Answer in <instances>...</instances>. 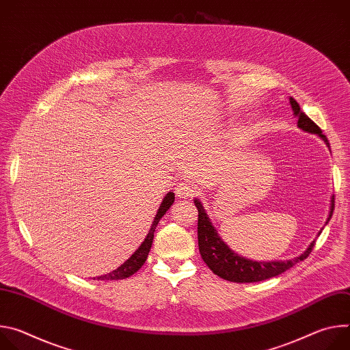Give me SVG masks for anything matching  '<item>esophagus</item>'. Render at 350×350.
Listing matches in <instances>:
<instances>
[{
  "instance_id": "esophagus-1",
  "label": "esophagus",
  "mask_w": 350,
  "mask_h": 350,
  "mask_svg": "<svg viewBox=\"0 0 350 350\" xmlns=\"http://www.w3.org/2000/svg\"><path fill=\"white\" fill-rule=\"evenodd\" d=\"M195 192V187L188 183V181H183V183H178L177 187H176V193L178 198H188V196H192V193Z\"/></svg>"
}]
</instances>
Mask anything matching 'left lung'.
Masks as SVG:
<instances>
[{"instance_id":"left-lung-1","label":"left lung","mask_w":350,"mask_h":350,"mask_svg":"<svg viewBox=\"0 0 350 350\" xmlns=\"http://www.w3.org/2000/svg\"><path fill=\"white\" fill-rule=\"evenodd\" d=\"M289 104L293 111V116L297 118V127L306 133L319 135L329 146V142H328L327 137L323 134L321 129L301 111V107H299V104L292 96L289 98ZM193 204L198 209L199 252H201L204 262L208 265V267L216 275H219L223 280L231 281V282H258V281H263V280L275 277V275L284 273L285 270L291 269L292 266H295L297 262L305 260L310 255L312 249L316 243V239L312 241L304 254H301L293 259H289V260L258 262V260L246 259V258L238 255L237 252H234L232 249L221 239V237L219 235L213 223L211 221V217L208 216V213L201 202V199L193 198ZM334 204H335V201H334V195H332L329 213H328V219H327L325 224L332 217ZM321 230H320V232H321Z\"/></svg>"}]
</instances>
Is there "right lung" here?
<instances>
[{
	"instance_id": "add662e5",
	"label": "right lung",
	"mask_w": 350,
	"mask_h": 350,
	"mask_svg": "<svg viewBox=\"0 0 350 350\" xmlns=\"http://www.w3.org/2000/svg\"><path fill=\"white\" fill-rule=\"evenodd\" d=\"M173 202H174V192L169 191V192L165 195L163 201H162V204H161V206H159V209H158V212H157V216H155V219H154V221H152L151 228H149V232L146 234L145 239H144L142 243L138 246L137 251H135L122 266H119L116 270H113V271H111V273H108V274H105V275L98 277L96 280H103V281L124 280V278L133 275L135 271H138V270L141 269V266L145 263V260H146V258H148L149 249H151V246H152L155 228H157L159 220L163 217V215H166V212L170 209V206L173 205ZM94 280H95V278H94Z\"/></svg>"
}]
</instances>
